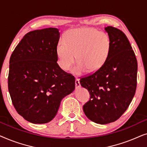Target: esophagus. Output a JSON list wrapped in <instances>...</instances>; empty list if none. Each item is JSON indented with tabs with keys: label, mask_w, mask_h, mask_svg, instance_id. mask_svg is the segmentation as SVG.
<instances>
[{
	"label": "esophagus",
	"mask_w": 147,
	"mask_h": 147,
	"mask_svg": "<svg viewBox=\"0 0 147 147\" xmlns=\"http://www.w3.org/2000/svg\"><path fill=\"white\" fill-rule=\"evenodd\" d=\"M75 83H76V88H79L80 86V80H78V78H76V79Z\"/></svg>",
	"instance_id": "1"
}]
</instances>
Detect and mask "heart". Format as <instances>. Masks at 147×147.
Segmentation results:
<instances>
[{
  "instance_id": "b5f03b06",
  "label": "heart",
  "mask_w": 147,
  "mask_h": 147,
  "mask_svg": "<svg viewBox=\"0 0 147 147\" xmlns=\"http://www.w3.org/2000/svg\"><path fill=\"white\" fill-rule=\"evenodd\" d=\"M64 40L56 48L58 64L64 71L76 61V54L78 63L72 69L76 75L98 71L107 61L110 41L106 33L94 28L74 29L66 33Z\"/></svg>"
}]
</instances>
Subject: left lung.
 Masks as SVG:
<instances>
[{"instance_id": "left-lung-1", "label": "left lung", "mask_w": 147, "mask_h": 147, "mask_svg": "<svg viewBox=\"0 0 147 147\" xmlns=\"http://www.w3.org/2000/svg\"><path fill=\"white\" fill-rule=\"evenodd\" d=\"M110 50L104 65L80 79L90 99L83 110L90 120L106 124L118 120L126 111L136 89L137 60L125 34L117 28L105 27Z\"/></svg>"}]
</instances>
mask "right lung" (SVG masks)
<instances>
[{
  "mask_svg": "<svg viewBox=\"0 0 147 147\" xmlns=\"http://www.w3.org/2000/svg\"><path fill=\"white\" fill-rule=\"evenodd\" d=\"M57 28L30 31L9 61L8 88L18 114L33 124L52 120L64 97L75 89V78L61 69L56 53Z\"/></svg>",
  "mask_w": 147,
  "mask_h": 147,
  "instance_id": "1",
  "label": "right lung"
}]
</instances>
